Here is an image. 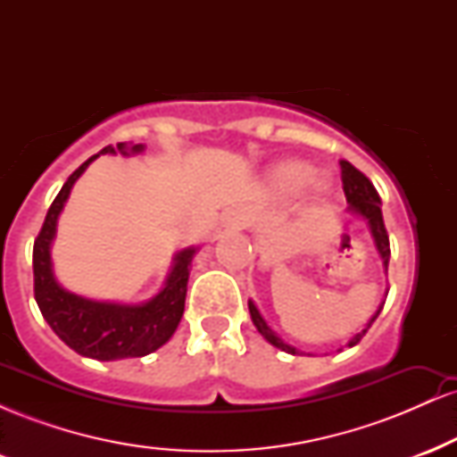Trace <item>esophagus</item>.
Returning a JSON list of instances; mask_svg holds the SVG:
<instances>
[{"label": "esophagus", "mask_w": 457, "mask_h": 457, "mask_svg": "<svg viewBox=\"0 0 457 457\" xmlns=\"http://www.w3.org/2000/svg\"><path fill=\"white\" fill-rule=\"evenodd\" d=\"M246 221H249V217H246L245 212H236V223H238V225H245Z\"/></svg>", "instance_id": "1"}]
</instances>
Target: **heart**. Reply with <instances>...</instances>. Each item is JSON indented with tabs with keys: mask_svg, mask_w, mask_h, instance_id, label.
Here are the masks:
<instances>
[{
	"mask_svg": "<svg viewBox=\"0 0 457 457\" xmlns=\"http://www.w3.org/2000/svg\"><path fill=\"white\" fill-rule=\"evenodd\" d=\"M309 167L301 165V162H290V165L281 167L279 170V185L287 191H296L309 180Z\"/></svg>",
	"mask_w": 457,
	"mask_h": 457,
	"instance_id": "1",
	"label": "heart"
}]
</instances>
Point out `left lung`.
Listing matches in <instances>:
<instances>
[{"label":"left lung","instance_id":"8db88e82","mask_svg":"<svg viewBox=\"0 0 457 457\" xmlns=\"http://www.w3.org/2000/svg\"><path fill=\"white\" fill-rule=\"evenodd\" d=\"M339 165H342L344 193H345V199H348V204H350V211H354L356 214H359V217H363L367 225H370V232H371V236H374L376 249H378L382 264H385V270H386V269H389L391 246H389V234H386V228H385V219H382L378 191H376V187L371 185L370 178H367L363 171L356 170L354 165H350L348 161H342ZM382 307H385V303H382V305L378 307V312L374 313V318L370 320V324H367V327L361 330V333H356L354 337L350 339V342H348L350 348H353V345H356L361 342V339H363V335L367 333V328L371 327V322H374V320L380 316ZM249 312H251V320H253L255 328L260 330L262 337H264L266 342L275 345V348L283 350V353L298 354L296 348H292V345H287L281 337H277L275 330H272L269 324H266V320L260 316L258 307H255L251 301H249Z\"/></svg>","mask_w":457,"mask_h":457}]
</instances>
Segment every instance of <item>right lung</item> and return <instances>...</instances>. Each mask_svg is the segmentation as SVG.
Listing matches in <instances>:
<instances>
[{"instance_id":"add662e5","label":"right lung","mask_w":457,"mask_h":457,"mask_svg":"<svg viewBox=\"0 0 457 457\" xmlns=\"http://www.w3.org/2000/svg\"><path fill=\"white\" fill-rule=\"evenodd\" d=\"M141 148L144 145L137 144L130 150L139 152ZM118 150L124 152L127 148L124 144H118ZM104 152H113V148L112 145L103 148L68 176L46 212L43 228L34 240V296L43 318L68 348L96 361H115L154 353L174 335L185 313L188 266H191L195 249H185L176 255V264L167 277L165 287L144 305L96 303L66 292L55 281L54 270H51L49 246L55 236L57 214L64 208L68 193L77 178Z\"/></svg>"}]
</instances>
